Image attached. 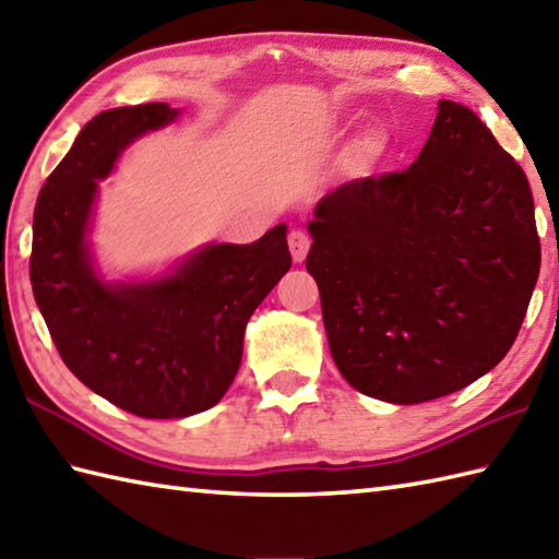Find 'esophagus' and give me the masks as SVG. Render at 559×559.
<instances>
[{
  "label": "esophagus",
  "mask_w": 559,
  "mask_h": 559,
  "mask_svg": "<svg viewBox=\"0 0 559 559\" xmlns=\"http://www.w3.org/2000/svg\"><path fill=\"white\" fill-rule=\"evenodd\" d=\"M310 235L302 233V230H290L288 235V247H290V254L295 261H305L307 252H310Z\"/></svg>",
  "instance_id": "obj_1"
}]
</instances>
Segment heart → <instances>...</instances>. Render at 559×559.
<instances>
[{"mask_svg":"<svg viewBox=\"0 0 559 559\" xmlns=\"http://www.w3.org/2000/svg\"><path fill=\"white\" fill-rule=\"evenodd\" d=\"M386 153V136L379 129H367L353 144V163L358 168H372V165Z\"/></svg>","mask_w":559,"mask_h":559,"instance_id":"1","label":"heart"}]
</instances>
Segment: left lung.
<instances>
[{
    "label": "left lung",
    "mask_w": 559,
    "mask_h": 559,
    "mask_svg": "<svg viewBox=\"0 0 559 559\" xmlns=\"http://www.w3.org/2000/svg\"><path fill=\"white\" fill-rule=\"evenodd\" d=\"M307 230L338 372L399 406L490 372L512 348L540 271L524 170L454 100L437 103L411 168L341 185L319 199Z\"/></svg>",
    "instance_id": "8db88e82"
}]
</instances>
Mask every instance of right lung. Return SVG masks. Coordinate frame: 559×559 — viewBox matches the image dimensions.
<instances>
[{
  "mask_svg": "<svg viewBox=\"0 0 559 559\" xmlns=\"http://www.w3.org/2000/svg\"><path fill=\"white\" fill-rule=\"evenodd\" d=\"M177 117L168 103L96 115L33 213V295L64 365L117 408L156 420L216 406L240 370L249 317L290 269L278 223L252 245L201 247L156 278H103L88 240L98 182L132 141Z\"/></svg>",
  "mask_w": 559,
  "mask_h": 559,
  "instance_id": "1",
  "label": "right lung"
}]
</instances>
